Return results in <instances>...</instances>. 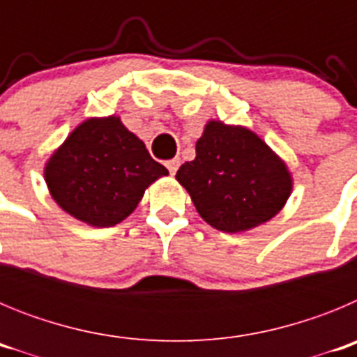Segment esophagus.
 Masks as SVG:
<instances>
[{"mask_svg": "<svg viewBox=\"0 0 357 357\" xmlns=\"http://www.w3.org/2000/svg\"><path fill=\"white\" fill-rule=\"evenodd\" d=\"M166 166H168L169 173H172V175H175L176 169H178V166H181V159H172V160H168V162H166Z\"/></svg>", "mask_w": 357, "mask_h": 357, "instance_id": "obj_1", "label": "esophagus"}]
</instances>
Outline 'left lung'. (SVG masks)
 <instances>
[{
	"label": "left lung",
	"instance_id": "8db88e82",
	"mask_svg": "<svg viewBox=\"0 0 357 357\" xmlns=\"http://www.w3.org/2000/svg\"><path fill=\"white\" fill-rule=\"evenodd\" d=\"M176 181L198 214L214 229L243 232L275 216L291 193L286 164L259 135L245 127L209 121L197 141V157Z\"/></svg>",
	"mask_w": 357,
	"mask_h": 357
}]
</instances>
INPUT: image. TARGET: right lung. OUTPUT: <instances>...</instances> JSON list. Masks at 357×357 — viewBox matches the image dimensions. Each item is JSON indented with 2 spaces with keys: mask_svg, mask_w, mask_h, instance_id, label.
<instances>
[{
  "mask_svg": "<svg viewBox=\"0 0 357 357\" xmlns=\"http://www.w3.org/2000/svg\"><path fill=\"white\" fill-rule=\"evenodd\" d=\"M168 175L139 137L119 118H93L78 125L46 164L53 200L93 227H112L137 207L144 189Z\"/></svg>",
  "mask_w": 357,
  "mask_h": 357,
  "instance_id": "add662e5",
  "label": "right lung"
}]
</instances>
